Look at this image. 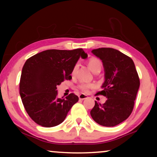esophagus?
Wrapping results in <instances>:
<instances>
[{
    "label": "esophagus",
    "mask_w": 157,
    "mask_h": 157,
    "mask_svg": "<svg viewBox=\"0 0 157 157\" xmlns=\"http://www.w3.org/2000/svg\"><path fill=\"white\" fill-rule=\"evenodd\" d=\"M78 98H79V99L83 100V99H86V98H87V96L84 94H81L80 95L78 96Z\"/></svg>",
    "instance_id": "1"
}]
</instances>
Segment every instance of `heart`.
Instances as JSON below:
<instances>
[{
    "mask_svg": "<svg viewBox=\"0 0 157 157\" xmlns=\"http://www.w3.org/2000/svg\"><path fill=\"white\" fill-rule=\"evenodd\" d=\"M88 64H89V67L90 68V69H91L93 72H96L99 70L101 71V61L98 59H96V58L92 57L91 59H89ZM77 68H78V64H76L72 70V75H75L77 71ZM91 87H93V85L88 83H81V84L78 86L79 89L82 90L83 91H87Z\"/></svg>",
    "mask_w": 157,
    "mask_h": 157,
    "instance_id": "1",
    "label": "heart"
}]
</instances>
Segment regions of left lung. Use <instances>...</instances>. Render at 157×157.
<instances>
[{
	"instance_id": "obj_1",
	"label": "left lung",
	"mask_w": 157,
	"mask_h": 157,
	"mask_svg": "<svg viewBox=\"0 0 157 157\" xmlns=\"http://www.w3.org/2000/svg\"><path fill=\"white\" fill-rule=\"evenodd\" d=\"M103 62L105 81L96 95L107 98L104 104L95 101L91 116L100 125L111 127L125 121L132 113L140 81L133 60L119 51L99 48L91 51Z\"/></svg>"
}]
</instances>
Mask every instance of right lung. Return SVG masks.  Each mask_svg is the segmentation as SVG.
<instances>
[{"label":"right lung","instance_id":"obj_1","mask_svg":"<svg viewBox=\"0 0 157 157\" xmlns=\"http://www.w3.org/2000/svg\"><path fill=\"white\" fill-rule=\"evenodd\" d=\"M80 56L87 57L82 48L44 51L33 56L21 72L20 95L31 119L44 127L61 124L78 97L74 93L64 98L57 97L56 86L71 80V74Z\"/></svg>","mask_w":157,"mask_h":157}]
</instances>
